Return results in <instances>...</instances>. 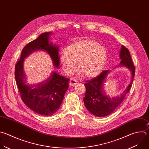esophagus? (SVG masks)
I'll use <instances>...</instances> for the list:
<instances>
[{
  "mask_svg": "<svg viewBox=\"0 0 149 149\" xmlns=\"http://www.w3.org/2000/svg\"><path fill=\"white\" fill-rule=\"evenodd\" d=\"M77 81L74 78H71L70 80V86H74L77 84Z\"/></svg>",
  "mask_w": 149,
  "mask_h": 149,
  "instance_id": "1",
  "label": "esophagus"
}]
</instances>
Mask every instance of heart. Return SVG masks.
I'll list each match as a JSON object with an SVG mask.
<instances>
[{"label": "heart", "mask_w": 149, "mask_h": 149, "mask_svg": "<svg viewBox=\"0 0 149 149\" xmlns=\"http://www.w3.org/2000/svg\"><path fill=\"white\" fill-rule=\"evenodd\" d=\"M107 52L98 42L84 39L70 44L61 53V62L68 74L72 73L78 62L80 72L86 77L92 78L100 74L107 61Z\"/></svg>", "instance_id": "1"}]
</instances>
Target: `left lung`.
I'll list each match as a JSON object with an SVG mask.
<instances>
[{"mask_svg":"<svg viewBox=\"0 0 149 149\" xmlns=\"http://www.w3.org/2000/svg\"><path fill=\"white\" fill-rule=\"evenodd\" d=\"M120 58L121 59L120 65L129 68L132 75L129 85L120 96L111 97L104 93L103 82L109 71L108 70H104L93 78L85 81L84 85L86 92L84 102L88 111L95 116L103 117L113 112L122 104L126 95L132 87L135 74V67L129 49L124 45H122Z\"/></svg>","mask_w":149,"mask_h":149,"instance_id":"8db88e82","label":"left lung"}]
</instances>
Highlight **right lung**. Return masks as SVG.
Wrapping results in <instances>:
<instances>
[{
    "instance_id": "add662e5",
    "label": "right lung",
    "mask_w": 149,
    "mask_h": 149,
    "mask_svg": "<svg viewBox=\"0 0 149 149\" xmlns=\"http://www.w3.org/2000/svg\"><path fill=\"white\" fill-rule=\"evenodd\" d=\"M49 34H41L23 48L20 58L16 63L15 70L16 84L23 102L34 112L44 116H51L57 111L68 88L69 79L52 72L45 81L36 85H29L25 81L23 61L33 52L42 49L50 56L54 65L58 67L60 58L58 47L49 42Z\"/></svg>"
}]
</instances>
